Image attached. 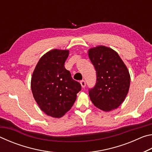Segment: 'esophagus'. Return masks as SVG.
<instances>
[{"instance_id": "esophagus-1", "label": "esophagus", "mask_w": 152, "mask_h": 152, "mask_svg": "<svg viewBox=\"0 0 152 152\" xmlns=\"http://www.w3.org/2000/svg\"><path fill=\"white\" fill-rule=\"evenodd\" d=\"M80 84L82 88H84L86 86V82L84 80H81L80 81Z\"/></svg>"}]
</instances>
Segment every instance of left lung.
Instances as JSON below:
<instances>
[{"mask_svg":"<svg viewBox=\"0 0 152 152\" xmlns=\"http://www.w3.org/2000/svg\"><path fill=\"white\" fill-rule=\"evenodd\" d=\"M96 72V84L89 96L96 107L109 112L125 101L130 86V74L121 58L113 49L98 45L88 50Z\"/></svg>","mask_w":152,"mask_h":152,"instance_id":"obj_1","label":"left lung"}]
</instances>
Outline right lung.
<instances>
[{
	"instance_id": "1",
	"label": "right lung",
	"mask_w": 152,
	"mask_h": 152,
	"mask_svg": "<svg viewBox=\"0 0 152 152\" xmlns=\"http://www.w3.org/2000/svg\"><path fill=\"white\" fill-rule=\"evenodd\" d=\"M68 50H50L39 59L33 71L31 88L40 109L48 116L60 118L76 101L80 84L64 67Z\"/></svg>"
}]
</instances>
